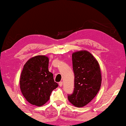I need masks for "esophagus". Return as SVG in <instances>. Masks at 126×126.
<instances>
[{"instance_id":"1","label":"esophagus","mask_w":126,"mask_h":126,"mask_svg":"<svg viewBox=\"0 0 126 126\" xmlns=\"http://www.w3.org/2000/svg\"><path fill=\"white\" fill-rule=\"evenodd\" d=\"M63 81H60L59 82V85L60 86V87H62V86H63Z\"/></svg>"}]
</instances>
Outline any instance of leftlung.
<instances>
[{
	"label": "left lung",
	"instance_id": "left-lung-1",
	"mask_svg": "<svg viewBox=\"0 0 126 126\" xmlns=\"http://www.w3.org/2000/svg\"><path fill=\"white\" fill-rule=\"evenodd\" d=\"M75 73L73 94L68 96L69 102L77 107L86 106L95 97L100 88L101 74L97 60L85 50L72 54Z\"/></svg>",
	"mask_w": 126,
	"mask_h": 126
}]
</instances>
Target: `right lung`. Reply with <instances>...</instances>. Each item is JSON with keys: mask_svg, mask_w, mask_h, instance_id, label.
<instances>
[{"mask_svg": "<svg viewBox=\"0 0 126 126\" xmlns=\"http://www.w3.org/2000/svg\"><path fill=\"white\" fill-rule=\"evenodd\" d=\"M49 57L39 55L30 58L24 65L19 80L22 94L31 104L41 107L50 99L58 87L53 75L48 69Z\"/></svg>", "mask_w": 126, "mask_h": 126, "instance_id": "add662e5", "label": "right lung"}]
</instances>
